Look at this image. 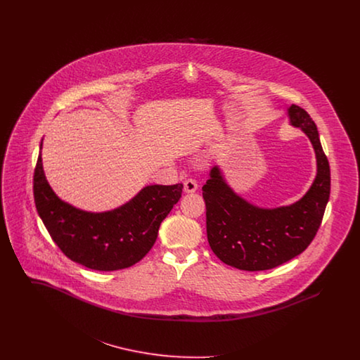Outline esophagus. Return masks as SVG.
<instances>
[{"mask_svg": "<svg viewBox=\"0 0 360 360\" xmlns=\"http://www.w3.org/2000/svg\"><path fill=\"white\" fill-rule=\"evenodd\" d=\"M197 188H198V184H197L194 179L188 178V179L185 181V184H184V190H185V193H194Z\"/></svg>", "mask_w": 360, "mask_h": 360, "instance_id": "esophagus-1", "label": "esophagus"}]
</instances>
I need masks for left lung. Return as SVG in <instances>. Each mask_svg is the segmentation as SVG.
<instances>
[{
  "label": "left lung",
  "mask_w": 360,
  "mask_h": 360,
  "mask_svg": "<svg viewBox=\"0 0 360 360\" xmlns=\"http://www.w3.org/2000/svg\"><path fill=\"white\" fill-rule=\"evenodd\" d=\"M288 117L291 127L308 136L316 154V176L298 201L278 207L254 205L229 186L219 165L202 186L209 245L221 262L239 270H270L300 255L316 236L326 212L330 170L317 127L297 105L288 108Z\"/></svg>",
  "instance_id": "1"
}]
</instances>
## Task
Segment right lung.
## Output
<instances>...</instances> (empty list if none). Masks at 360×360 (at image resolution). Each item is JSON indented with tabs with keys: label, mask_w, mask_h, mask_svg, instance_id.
Returning a JSON list of instances; mask_svg holds the SVG:
<instances>
[{
	"label": "right lung",
	"mask_w": 360,
	"mask_h": 360,
	"mask_svg": "<svg viewBox=\"0 0 360 360\" xmlns=\"http://www.w3.org/2000/svg\"><path fill=\"white\" fill-rule=\"evenodd\" d=\"M41 144L34 169V205L60 251L97 271L128 269L146 257L160 223L179 201L184 185H148L112 210H82L60 200L52 190L43 170Z\"/></svg>",
	"instance_id": "right-lung-1"
}]
</instances>
